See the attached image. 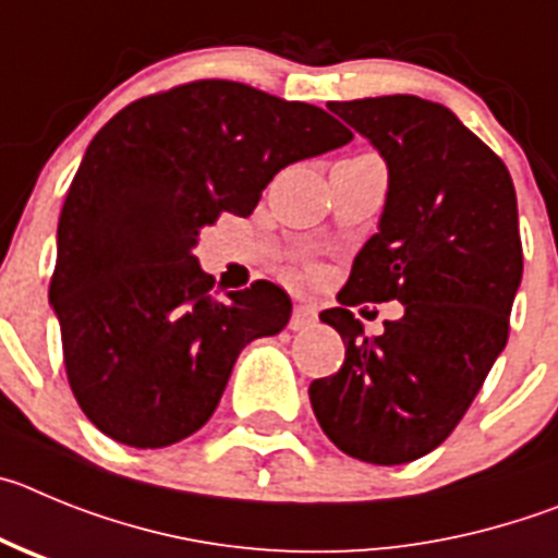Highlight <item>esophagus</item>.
Listing matches in <instances>:
<instances>
[{"label":"esophagus","mask_w":558,"mask_h":558,"mask_svg":"<svg viewBox=\"0 0 558 558\" xmlns=\"http://www.w3.org/2000/svg\"><path fill=\"white\" fill-rule=\"evenodd\" d=\"M316 323V308L314 305H294V311H291V319H289V328L291 330H305L311 328V325Z\"/></svg>","instance_id":"34e87169"}]
</instances>
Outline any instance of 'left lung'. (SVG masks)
<instances>
[{
  "mask_svg": "<svg viewBox=\"0 0 558 558\" xmlns=\"http://www.w3.org/2000/svg\"><path fill=\"white\" fill-rule=\"evenodd\" d=\"M328 108L378 149L389 192L341 305L319 314L339 330L344 364L308 398L336 448L405 464L453 434L506 348L523 278L514 183L445 105L395 94ZM389 299L404 316L366 340L349 308Z\"/></svg>",
  "mask_w": 558,
  "mask_h": 558,
  "instance_id": "obj_1",
  "label": "left lung"
}]
</instances>
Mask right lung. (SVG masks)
Listing matches in <instances>:
<instances>
[{"instance_id":"1","label":"right lung","mask_w":558,"mask_h":558,"mask_svg":"<svg viewBox=\"0 0 558 558\" xmlns=\"http://www.w3.org/2000/svg\"><path fill=\"white\" fill-rule=\"evenodd\" d=\"M353 138L323 108L233 80L135 99L88 144L58 222L49 303L83 414L130 448H167L217 411L233 364L291 316L280 286L228 298L194 258L199 230L250 217L294 160Z\"/></svg>"}]
</instances>
